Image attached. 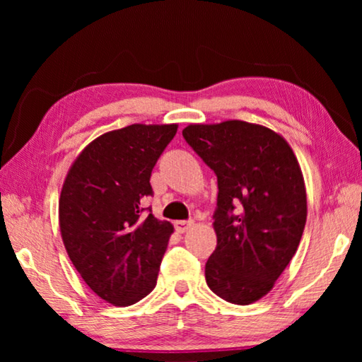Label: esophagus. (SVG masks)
Returning a JSON list of instances; mask_svg holds the SVG:
<instances>
[{"instance_id":"1","label":"esophagus","mask_w":362,"mask_h":362,"mask_svg":"<svg viewBox=\"0 0 362 362\" xmlns=\"http://www.w3.org/2000/svg\"><path fill=\"white\" fill-rule=\"evenodd\" d=\"M193 220H177V222L174 223V226H175V230L179 231V233H185L187 230H189L193 226Z\"/></svg>"}]
</instances>
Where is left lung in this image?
<instances>
[{"label":"left lung","mask_w":362,"mask_h":362,"mask_svg":"<svg viewBox=\"0 0 362 362\" xmlns=\"http://www.w3.org/2000/svg\"><path fill=\"white\" fill-rule=\"evenodd\" d=\"M183 139L217 175V247L206 283L230 303L272 291L289 265L306 222L302 170L286 140L246 121L189 124Z\"/></svg>","instance_id":"8db88e82"}]
</instances>
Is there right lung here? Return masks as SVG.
<instances>
[{"instance_id":"obj_1","label":"right lung","mask_w":362,"mask_h":362,"mask_svg":"<svg viewBox=\"0 0 362 362\" xmlns=\"http://www.w3.org/2000/svg\"><path fill=\"white\" fill-rule=\"evenodd\" d=\"M177 124H131L95 139L66 175L59 201L60 233L73 265L97 296L116 306L155 289L169 222L142 201L153 196L151 170Z\"/></svg>"}]
</instances>
